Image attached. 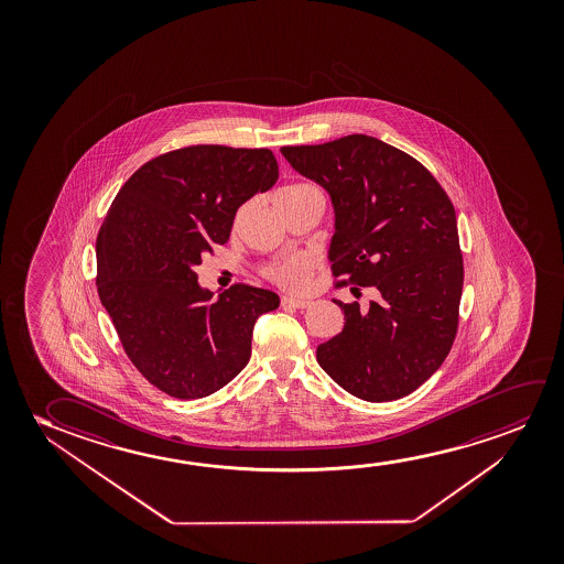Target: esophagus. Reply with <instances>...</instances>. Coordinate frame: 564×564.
Wrapping results in <instances>:
<instances>
[{"label": "esophagus", "instance_id": "34e87169", "mask_svg": "<svg viewBox=\"0 0 564 564\" xmlns=\"http://www.w3.org/2000/svg\"><path fill=\"white\" fill-rule=\"evenodd\" d=\"M281 306H283V308L304 310V308H308L310 302L308 301H299V299H291V296H283V299H281Z\"/></svg>", "mask_w": 564, "mask_h": 564}]
</instances>
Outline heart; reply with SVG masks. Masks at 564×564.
I'll use <instances>...</instances> for the list:
<instances>
[{"label": "heart", "instance_id": "b5f03b06", "mask_svg": "<svg viewBox=\"0 0 564 564\" xmlns=\"http://www.w3.org/2000/svg\"><path fill=\"white\" fill-rule=\"evenodd\" d=\"M296 186L304 185L286 186V188H296ZM263 275L270 279L271 283L286 291H304L312 279V263L304 256H289L281 262L268 265L263 270Z\"/></svg>", "mask_w": 564, "mask_h": 564}]
</instances>
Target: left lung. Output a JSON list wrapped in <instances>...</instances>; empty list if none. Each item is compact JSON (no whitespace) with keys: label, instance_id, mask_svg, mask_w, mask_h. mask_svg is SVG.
Listing matches in <instances>:
<instances>
[{"label":"left lung","instance_id":"8db88e82","mask_svg":"<svg viewBox=\"0 0 564 564\" xmlns=\"http://www.w3.org/2000/svg\"><path fill=\"white\" fill-rule=\"evenodd\" d=\"M281 154L332 196L337 286L378 291L366 308L333 301L345 327L317 347V362L364 401L406 397L440 370L458 329L464 265L453 202L412 155L366 134Z\"/></svg>","mask_w":564,"mask_h":564}]
</instances>
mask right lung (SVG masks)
<instances>
[{
    "instance_id": "obj_1",
    "label": "right lung",
    "mask_w": 564,
    "mask_h": 564,
    "mask_svg": "<svg viewBox=\"0 0 564 564\" xmlns=\"http://www.w3.org/2000/svg\"><path fill=\"white\" fill-rule=\"evenodd\" d=\"M278 177L268 148L196 144L144 163L111 202L98 294L124 355L163 393L191 401L227 386L250 360L256 319L278 308V294L245 283L212 301L194 271Z\"/></svg>"
}]
</instances>
